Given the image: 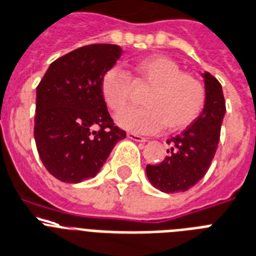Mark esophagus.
Returning a JSON list of instances; mask_svg holds the SVG:
<instances>
[{"mask_svg": "<svg viewBox=\"0 0 256 256\" xmlns=\"http://www.w3.org/2000/svg\"><path fill=\"white\" fill-rule=\"evenodd\" d=\"M128 138H130V140H134V142H138V143H146V142H147L146 138L138 135V134H132V132H128Z\"/></svg>", "mask_w": 256, "mask_h": 256, "instance_id": "1", "label": "esophagus"}]
</instances>
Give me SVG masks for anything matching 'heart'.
Here are the masks:
<instances>
[{"mask_svg":"<svg viewBox=\"0 0 256 256\" xmlns=\"http://www.w3.org/2000/svg\"><path fill=\"white\" fill-rule=\"evenodd\" d=\"M136 82L151 84L143 108H126L116 114L117 126L134 134H155L167 128L178 130L190 126L202 110L205 89L198 78L182 72L180 64L164 55H150L130 64ZM100 90L110 110H120L128 101L130 80L126 72L112 67L104 72Z\"/></svg>","mask_w":256,"mask_h":256,"instance_id":"1","label":"heart"}]
</instances>
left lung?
<instances>
[{
	"label": "left lung",
	"mask_w": 256,
	"mask_h": 256,
	"mask_svg": "<svg viewBox=\"0 0 256 256\" xmlns=\"http://www.w3.org/2000/svg\"><path fill=\"white\" fill-rule=\"evenodd\" d=\"M205 84L202 112L182 134L167 140L170 148L159 164H147V178L163 193L186 192L202 178L216 154L226 101L220 82L209 72L201 74Z\"/></svg>",
	"instance_id": "left-lung-1"
}]
</instances>
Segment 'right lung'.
Segmentation results:
<instances>
[{"instance_id":"add662e5","label":"right lung","mask_w":256,"mask_h":256,"mask_svg":"<svg viewBox=\"0 0 256 256\" xmlns=\"http://www.w3.org/2000/svg\"><path fill=\"white\" fill-rule=\"evenodd\" d=\"M116 44H90L52 62L36 89L34 142L48 172L80 184L100 172L126 130L114 126L100 90L120 59Z\"/></svg>"}]
</instances>
